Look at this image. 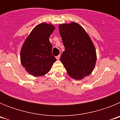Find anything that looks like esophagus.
<instances>
[{"mask_svg": "<svg viewBox=\"0 0 120 120\" xmlns=\"http://www.w3.org/2000/svg\"><path fill=\"white\" fill-rule=\"evenodd\" d=\"M56 58L57 60H59V58H60V55H58V56H56Z\"/></svg>", "mask_w": 120, "mask_h": 120, "instance_id": "obj_1", "label": "esophagus"}]
</instances>
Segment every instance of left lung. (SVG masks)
<instances>
[{
  "label": "left lung",
  "mask_w": 120,
  "mask_h": 120,
  "mask_svg": "<svg viewBox=\"0 0 120 120\" xmlns=\"http://www.w3.org/2000/svg\"><path fill=\"white\" fill-rule=\"evenodd\" d=\"M65 51L60 58L68 75L76 80L90 75L96 65L97 56L93 41L78 23L59 25Z\"/></svg>",
  "instance_id": "1"
}]
</instances>
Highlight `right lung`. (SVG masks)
<instances>
[{
  "label": "right lung",
  "mask_w": 120,
  "mask_h": 120,
  "mask_svg": "<svg viewBox=\"0 0 120 120\" xmlns=\"http://www.w3.org/2000/svg\"><path fill=\"white\" fill-rule=\"evenodd\" d=\"M52 24L42 23L34 28L23 44L20 52L22 65L34 76L45 75L56 59L52 54L49 37L55 30Z\"/></svg>",
  "instance_id": "right-lung-1"
}]
</instances>
